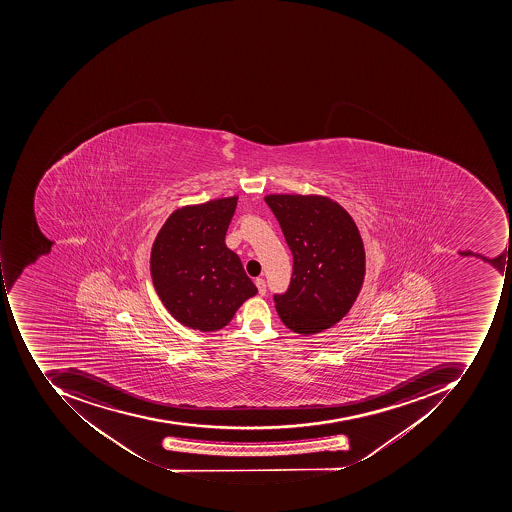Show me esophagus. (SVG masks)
<instances>
[{"instance_id": "obj_1", "label": "esophagus", "mask_w": 512, "mask_h": 512, "mask_svg": "<svg viewBox=\"0 0 512 512\" xmlns=\"http://www.w3.org/2000/svg\"><path fill=\"white\" fill-rule=\"evenodd\" d=\"M255 286L258 288V294H266V281L263 278H255Z\"/></svg>"}]
</instances>
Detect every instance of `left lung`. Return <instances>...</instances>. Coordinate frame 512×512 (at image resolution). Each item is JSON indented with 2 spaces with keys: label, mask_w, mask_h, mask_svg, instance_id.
Instances as JSON below:
<instances>
[{
  "label": "left lung",
  "mask_w": 512,
  "mask_h": 512,
  "mask_svg": "<svg viewBox=\"0 0 512 512\" xmlns=\"http://www.w3.org/2000/svg\"><path fill=\"white\" fill-rule=\"evenodd\" d=\"M294 255L286 294L275 308L286 328L314 335L351 311L365 281L366 255L357 224L343 206L323 195L264 197Z\"/></svg>",
  "instance_id": "8db88e82"
}]
</instances>
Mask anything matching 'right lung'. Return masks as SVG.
Instances as JSON below:
<instances>
[{"instance_id": "right-lung-1", "label": "right lung", "mask_w": 512, "mask_h": 512, "mask_svg": "<svg viewBox=\"0 0 512 512\" xmlns=\"http://www.w3.org/2000/svg\"><path fill=\"white\" fill-rule=\"evenodd\" d=\"M237 195L175 209L152 244L151 277L167 312L186 328L220 331L257 294L226 246Z\"/></svg>"}]
</instances>
